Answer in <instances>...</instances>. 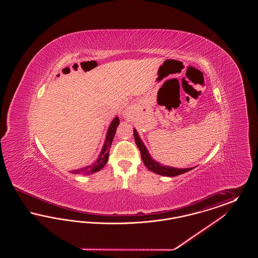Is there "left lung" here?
Here are the masks:
<instances>
[{"mask_svg": "<svg viewBox=\"0 0 258 258\" xmlns=\"http://www.w3.org/2000/svg\"><path fill=\"white\" fill-rule=\"evenodd\" d=\"M134 136H135V144L137 145V147L140 151L142 161L150 171L154 172V173L159 174V175H162V176L175 177V176L181 175L183 173L189 171L192 168H195V167H191V168H177V167L161 164L160 162L152 159V157L150 156L147 149L145 147V145L143 144V142L141 141V139L139 138L138 134L136 133L135 130H134Z\"/></svg>", "mask_w": 258, "mask_h": 258, "instance_id": "left-lung-1", "label": "left lung"}]
</instances>
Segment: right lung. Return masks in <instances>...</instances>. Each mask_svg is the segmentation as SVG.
Instances as JSON below:
<instances>
[{
  "label": "right lung",
  "mask_w": 258,
  "mask_h": 258,
  "mask_svg": "<svg viewBox=\"0 0 258 258\" xmlns=\"http://www.w3.org/2000/svg\"><path fill=\"white\" fill-rule=\"evenodd\" d=\"M119 123H120L119 118L118 117L114 118V120L112 121V123H110V125L108 127L103 147L101 149L97 160L94 161L91 164L85 165V166L77 167V168H75L74 170H72L71 171L72 173L79 174V175H90V174H93L95 172L99 171L101 168L104 167V165L106 164V162L108 160L109 149H110L111 144H112V141H113V138H114V135H115V133H116V130H117V126H118Z\"/></svg>",
  "instance_id": "right-lung-1"
}]
</instances>
